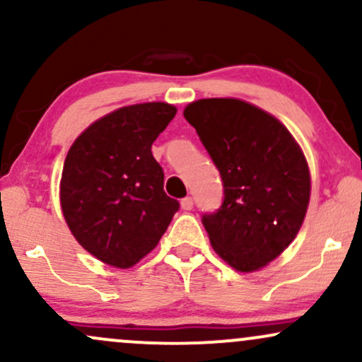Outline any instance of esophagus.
Masks as SVG:
<instances>
[{
    "mask_svg": "<svg viewBox=\"0 0 362 362\" xmlns=\"http://www.w3.org/2000/svg\"><path fill=\"white\" fill-rule=\"evenodd\" d=\"M180 206H182V209H184V211H190V209H192V207H194V199H192V197L182 199Z\"/></svg>",
    "mask_w": 362,
    "mask_h": 362,
    "instance_id": "34e87169",
    "label": "esophagus"
}]
</instances>
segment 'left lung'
Wrapping results in <instances>:
<instances>
[{"label": "left lung", "instance_id": "8db88e82", "mask_svg": "<svg viewBox=\"0 0 362 362\" xmlns=\"http://www.w3.org/2000/svg\"><path fill=\"white\" fill-rule=\"evenodd\" d=\"M184 115L223 180V204L202 214L211 245L236 271H259L289 247L305 219V155L279 120L243 100L202 98Z\"/></svg>", "mask_w": 362, "mask_h": 362}]
</instances>
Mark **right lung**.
<instances>
[{"mask_svg":"<svg viewBox=\"0 0 362 362\" xmlns=\"http://www.w3.org/2000/svg\"><path fill=\"white\" fill-rule=\"evenodd\" d=\"M177 109L163 102L117 109L83 131L64 160L61 207L78 243L105 264L129 269L167 231L178 201L163 190L151 144Z\"/></svg>","mask_w":362,"mask_h":362,"instance_id":"1","label":"right lung"}]
</instances>
